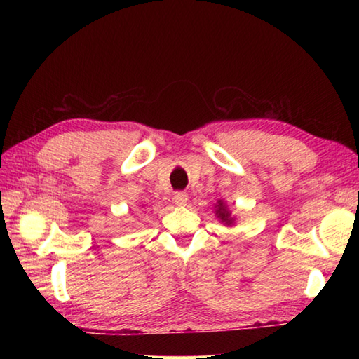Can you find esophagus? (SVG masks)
<instances>
[{
  "instance_id": "1",
  "label": "esophagus",
  "mask_w": 359,
  "mask_h": 359,
  "mask_svg": "<svg viewBox=\"0 0 359 359\" xmlns=\"http://www.w3.org/2000/svg\"><path fill=\"white\" fill-rule=\"evenodd\" d=\"M172 201H174L175 205H179V207H184V205H187V202H188V194L184 193V191L175 193L174 197H172Z\"/></svg>"
}]
</instances>
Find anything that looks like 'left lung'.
<instances>
[{"label": "left lung", "mask_w": 359, "mask_h": 359, "mask_svg": "<svg viewBox=\"0 0 359 359\" xmlns=\"http://www.w3.org/2000/svg\"><path fill=\"white\" fill-rule=\"evenodd\" d=\"M215 212H216V216L220 219V222H222V224H225V225H233L234 224V217L231 216V212L228 211L224 201H217Z\"/></svg>", "instance_id": "8db88e82"}]
</instances>
